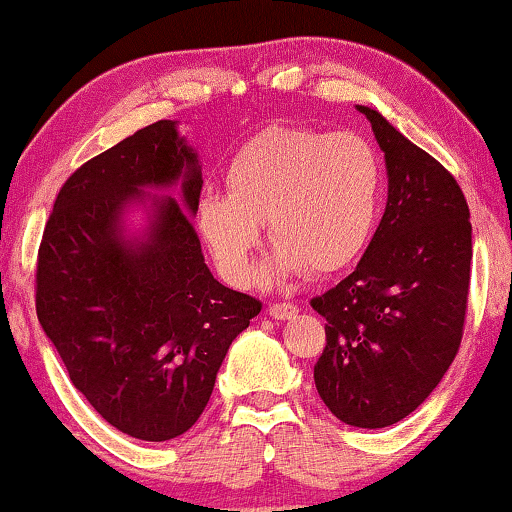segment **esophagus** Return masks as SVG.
<instances>
[{
  "mask_svg": "<svg viewBox=\"0 0 512 512\" xmlns=\"http://www.w3.org/2000/svg\"><path fill=\"white\" fill-rule=\"evenodd\" d=\"M268 314H270L272 319L284 321V319L296 317V314H298V307L293 305V303H270V307H268Z\"/></svg>",
  "mask_w": 512,
  "mask_h": 512,
  "instance_id": "1",
  "label": "esophagus"
}]
</instances>
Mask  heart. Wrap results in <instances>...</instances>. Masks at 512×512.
<instances>
[{
    "label": "heart",
    "mask_w": 512,
    "mask_h": 512,
    "mask_svg": "<svg viewBox=\"0 0 512 512\" xmlns=\"http://www.w3.org/2000/svg\"><path fill=\"white\" fill-rule=\"evenodd\" d=\"M226 193L207 191L195 226L223 279L249 284L268 221L275 249L261 265L265 286L310 268L331 275L361 256L382 198L377 151L354 132L275 125L244 142L223 172Z\"/></svg>",
    "instance_id": "b5f03b06"
}]
</instances>
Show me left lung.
I'll return each instance as SVG.
<instances>
[{
    "label": "left lung",
    "mask_w": 512,
    "mask_h": 512,
    "mask_svg": "<svg viewBox=\"0 0 512 512\" xmlns=\"http://www.w3.org/2000/svg\"><path fill=\"white\" fill-rule=\"evenodd\" d=\"M356 109L384 151L387 209L352 275L312 298L326 319L314 384L340 422L384 429L429 398L459 352L471 282V212L436 158L380 111Z\"/></svg>",
    "instance_id": "8db88e82"
}]
</instances>
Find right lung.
Returning <instances> with one entry per match:
<instances>
[{
    "label": "right lung",
    "mask_w": 512,
    "mask_h": 512,
    "mask_svg": "<svg viewBox=\"0 0 512 512\" xmlns=\"http://www.w3.org/2000/svg\"><path fill=\"white\" fill-rule=\"evenodd\" d=\"M180 186V198L146 190ZM198 153L158 121L60 188L37 258V317L69 380L118 431L163 443L198 422L261 300L219 284L193 228ZM150 207L128 234L130 206Z\"/></svg>",
    "instance_id": "1"
}]
</instances>
